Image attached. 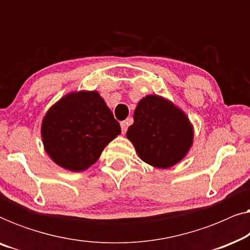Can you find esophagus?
I'll return each mask as SVG.
<instances>
[{
	"label": "esophagus",
	"mask_w": 250,
	"mask_h": 250,
	"mask_svg": "<svg viewBox=\"0 0 250 250\" xmlns=\"http://www.w3.org/2000/svg\"><path fill=\"white\" fill-rule=\"evenodd\" d=\"M127 126H128V123L127 122H122L121 123V127H122V133H123V134H125L126 131H127Z\"/></svg>",
	"instance_id": "1"
}]
</instances>
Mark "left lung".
<instances>
[{
  "label": "left lung",
  "mask_w": 250,
  "mask_h": 250,
  "mask_svg": "<svg viewBox=\"0 0 250 250\" xmlns=\"http://www.w3.org/2000/svg\"><path fill=\"white\" fill-rule=\"evenodd\" d=\"M134 123L126 136L143 162L156 168H169L188 155L193 143V126L172 101L150 94L139 101Z\"/></svg>",
  "instance_id": "left-lung-1"
}]
</instances>
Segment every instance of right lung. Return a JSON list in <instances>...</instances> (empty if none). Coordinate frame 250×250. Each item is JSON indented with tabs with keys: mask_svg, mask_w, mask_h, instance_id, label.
<instances>
[{
	"mask_svg": "<svg viewBox=\"0 0 250 250\" xmlns=\"http://www.w3.org/2000/svg\"><path fill=\"white\" fill-rule=\"evenodd\" d=\"M121 126L97 91L70 92L57 101L41 126L44 149L57 165L83 172L100 158Z\"/></svg>",
	"mask_w": 250,
	"mask_h": 250,
	"instance_id": "right-lung-1",
	"label": "right lung"
}]
</instances>
